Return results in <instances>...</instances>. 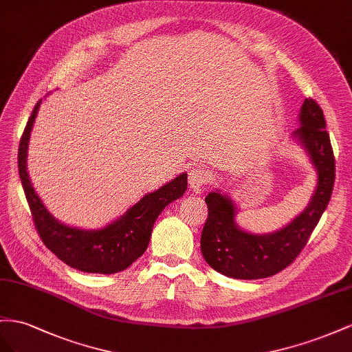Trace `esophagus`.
Segmentation results:
<instances>
[{
	"instance_id": "1",
	"label": "esophagus",
	"mask_w": 352,
	"mask_h": 352,
	"mask_svg": "<svg viewBox=\"0 0 352 352\" xmlns=\"http://www.w3.org/2000/svg\"><path fill=\"white\" fill-rule=\"evenodd\" d=\"M208 183V174L204 168H192L188 170V186L195 192H200Z\"/></svg>"
}]
</instances>
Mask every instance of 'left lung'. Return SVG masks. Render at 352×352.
Returning <instances> with one entry per match:
<instances>
[{
    "label": "left lung",
    "instance_id": "8db88e82",
    "mask_svg": "<svg viewBox=\"0 0 352 352\" xmlns=\"http://www.w3.org/2000/svg\"><path fill=\"white\" fill-rule=\"evenodd\" d=\"M299 124L292 135L307 150L317 173V186L308 206L292 223L268 234L248 233L236 224L237 208L232 199L218 190L205 197L208 219L200 249L218 273L242 280L274 276L294 263L318 224L333 192L335 157L323 110L316 100L305 98Z\"/></svg>",
    "mask_w": 352,
    "mask_h": 352
}]
</instances>
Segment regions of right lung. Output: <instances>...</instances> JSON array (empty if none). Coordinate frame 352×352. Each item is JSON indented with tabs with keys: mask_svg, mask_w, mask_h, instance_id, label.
Returning a JSON list of instances; mask_svg holds the SVG:
<instances>
[{
	"mask_svg": "<svg viewBox=\"0 0 352 352\" xmlns=\"http://www.w3.org/2000/svg\"><path fill=\"white\" fill-rule=\"evenodd\" d=\"M41 100L35 104L19 144V175L26 200L31 208L34 224L39 237L52 252L69 267L84 273L113 274L131 265L144 254L156 218L164 208L179 199L187 190V174L142 197L113 223L98 230L69 227L57 221L39 199L29 179L26 159L32 125Z\"/></svg>",
	"mask_w": 352,
	"mask_h": 352,
	"instance_id": "add662e5",
	"label": "right lung"
}]
</instances>
